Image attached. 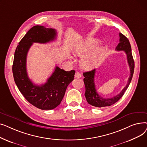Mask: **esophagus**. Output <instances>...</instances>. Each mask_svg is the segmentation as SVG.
Listing matches in <instances>:
<instances>
[{
	"instance_id": "34e87169",
	"label": "esophagus",
	"mask_w": 147,
	"mask_h": 147,
	"mask_svg": "<svg viewBox=\"0 0 147 147\" xmlns=\"http://www.w3.org/2000/svg\"><path fill=\"white\" fill-rule=\"evenodd\" d=\"M75 76L76 78H80L81 77H82V74L79 72H76L75 73V76Z\"/></svg>"
}]
</instances>
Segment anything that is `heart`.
Instances as JSON below:
<instances>
[{
  "mask_svg": "<svg viewBox=\"0 0 147 147\" xmlns=\"http://www.w3.org/2000/svg\"><path fill=\"white\" fill-rule=\"evenodd\" d=\"M99 43L98 40L90 38L74 48V54L79 56H82L90 51L83 56L82 59V65L84 68L88 69L94 68L101 62L105 52V48L104 47L96 48Z\"/></svg>",
  "mask_w": 147,
  "mask_h": 147,
  "instance_id": "obj_1",
  "label": "heart"
}]
</instances>
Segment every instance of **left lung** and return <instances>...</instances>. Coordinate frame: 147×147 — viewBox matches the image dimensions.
<instances>
[{"instance_id":"8db88e82","label":"left lung","mask_w":147,"mask_h":147,"mask_svg":"<svg viewBox=\"0 0 147 147\" xmlns=\"http://www.w3.org/2000/svg\"><path fill=\"white\" fill-rule=\"evenodd\" d=\"M119 37L120 42L116 46L115 49L117 51H124L127 55V63L130 68V71L129 78L128 79L127 84L118 95H115V96L111 98H104L97 93L95 88L94 82V78L96 73L95 69H94L93 70H91L90 71L83 73V74L84 77V78L83 79V81L86 89L84 96L86 97V101H88V104L92 106H94L96 107H104L107 106L109 107L113 105L114 104L117 102L123 96V95H124L125 91L127 90L131 80H132L134 72L135 63L132 57L131 46L128 38L125 36L120 33Z\"/></svg>"}]
</instances>
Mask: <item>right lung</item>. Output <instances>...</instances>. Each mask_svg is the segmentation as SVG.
I'll return each instance as SVG.
<instances>
[{
    "label": "right lung",
    "mask_w": 147,
    "mask_h": 147,
    "mask_svg": "<svg viewBox=\"0 0 147 147\" xmlns=\"http://www.w3.org/2000/svg\"><path fill=\"white\" fill-rule=\"evenodd\" d=\"M57 31L42 26L30 28L19 42L12 65L14 81L27 101L41 110H52L61 104L68 84L74 80L75 71L64 70L56 66L45 84L36 85L29 79L26 68L27 55L33 43H46L56 38Z\"/></svg>",
    "instance_id": "obj_1"
}]
</instances>
